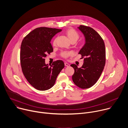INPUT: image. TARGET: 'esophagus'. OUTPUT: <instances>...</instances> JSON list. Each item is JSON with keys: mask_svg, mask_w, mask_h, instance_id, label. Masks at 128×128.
<instances>
[{"mask_svg": "<svg viewBox=\"0 0 128 128\" xmlns=\"http://www.w3.org/2000/svg\"><path fill=\"white\" fill-rule=\"evenodd\" d=\"M64 64H65V66H67V67H69V66H70V65H69V64H68V63H66V62H65V63H64Z\"/></svg>", "mask_w": 128, "mask_h": 128, "instance_id": "1", "label": "esophagus"}]
</instances>
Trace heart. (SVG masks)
<instances>
[{
    "mask_svg": "<svg viewBox=\"0 0 128 128\" xmlns=\"http://www.w3.org/2000/svg\"><path fill=\"white\" fill-rule=\"evenodd\" d=\"M66 34L68 38H69V40L71 42H76L79 38V35L78 33L74 29L72 28H69L66 31ZM56 39H54L53 41V45H56ZM72 54V52H64L62 53V56L63 58H67L68 56H70Z\"/></svg>",
    "mask_w": 128,
    "mask_h": 128,
    "instance_id": "1",
    "label": "heart"
}]
</instances>
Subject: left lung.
Instances as JSON below:
<instances>
[{"label":"left lung","instance_id":"8db88e82","mask_svg":"<svg viewBox=\"0 0 128 128\" xmlns=\"http://www.w3.org/2000/svg\"><path fill=\"white\" fill-rule=\"evenodd\" d=\"M85 37V43L78 54L85 57L82 66H70L74 69L72 78L74 83L82 89L94 86L100 78L106 62V50L104 42L100 34L92 28L85 26L78 28Z\"/></svg>","mask_w":128,"mask_h":128}]
</instances>
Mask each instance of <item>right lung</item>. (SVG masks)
I'll list each match as a JSON object with an SVG mask.
<instances>
[{
  "label": "right lung",
  "instance_id": "add662e5",
  "mask_svg": "<svg viewBox=\"0 0 128 128\" xmlns=\"http://www.w3.org/2000/svg\"><path fill=\"white\" fill-rule=\"evenodd\" d=\"M62 30L38 28L24 38L21 45L20 63L22 70L29 83L34 88L44 91L51 88L64 67L62 60L46 64L44 58L53 52L50 43L52 37Z\"/></svg>",
  "mask_w": 128,
  "mask_h": 128
}]
</instances>
